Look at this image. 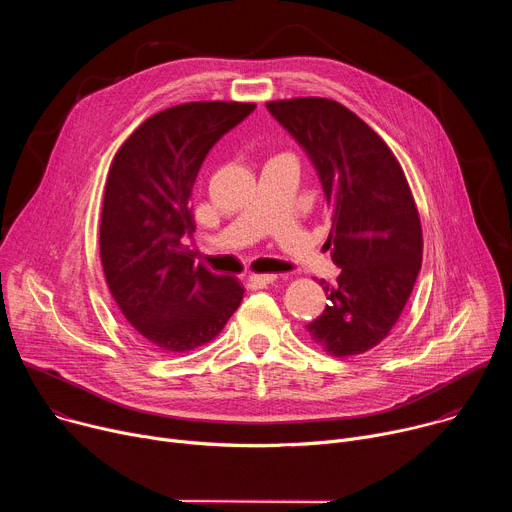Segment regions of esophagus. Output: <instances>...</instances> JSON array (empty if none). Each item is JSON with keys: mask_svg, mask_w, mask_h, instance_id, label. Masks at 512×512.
Returning a JSON list of instances; mask_svg holds the SVG:
<instances>
[{"mask_svg": "<svg viewBox=\"0 0 512 512\" xmlns=\"http://www.w3.org/2000/svg\"><path fill=\"white\" fill-rule=\"evenodd\" d=\"M249 281L257 287H265V285L277 281V275H273V273H253V275H249Z\"/></svg>", "mask_w": 512, "mask_h": 512, "instance_id": "1", "label": "esophagus"}]
</instances>
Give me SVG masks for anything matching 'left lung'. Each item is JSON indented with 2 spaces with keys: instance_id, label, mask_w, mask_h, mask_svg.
I'll use <instances>...</instances> for the list:
<instances>
[{
  "instance_id": "obj_1",
  "label": "left lung",
  "mask_w": 512,
  "mask_h": 512,
  "mask_svg": "<svg viewBox=\"0 0 512 512\" xmlns=\"http://www.w3.org/2000/svg\"><path fill=\"white\" fill-rule=\"evenodd\" d=\"M267 109L318 170L332 221L326 245L342 269L336 285L324 287L330 306L306 330L332 356L362 354L389 336L421 269L409 182L379 133L338 101L296 97Z\"/></svg>"
}]
</instances>
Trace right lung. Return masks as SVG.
Wrapping results in <instances>:
<instances>
[{
    "instance_id": "1",
    "label": "right lung",
    "mask_w": 512,
    "mask_h": 512,
    "mask_svg": "<svg viewBox=\"0 0 512 512\" xmlns=\"http://www.w3.org/2000/svg\"><path fill=\"white\" fill-rule=\"evenodd\" d=\"M255 103L194 101L145 119L117 150L101 212V263L111 296L141 342L162 354L214 340L239 308L235 277L196 265L184 247L198 170Z\"/></svg>"
}]
</instances>
